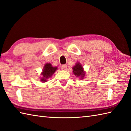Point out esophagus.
<instances>
[{"mask_svg":"<svg viewBox=\"0 0 131 131\" xmlns=\"http://www.w3.org/2000/svg\"><path fill=\"white\" fill-rule=\"evenodd\" d=\"M61 69H62V70H66V69H67V65H62V66H61Z\"/></svg>","mask_w":131,"mask_h":131,"instance_id":"34e87169","label":"esophagus"}]
</instances>
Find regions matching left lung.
Returning a JSON list of instances; mask_svg holds the SVG:
<instances>
[{
    "label": "left lung",
    "instance_id": "left-lung-1",
    "mask_svg": "<svg viewBox=\"0 0 131 131\" xmlns=\"http://www.w3.org/2000/svg\"><path fill=\"white\" fill-rule=\"evenodd\" d=\"M73 71L74 75L77 77H79L81 79H83L85 76V72L83 70V68L82 67L80 63H77L75 65L73 68Z\"/></svg>",
    "mask_w": 131,
    "mask_h": 131
}]
</instances>
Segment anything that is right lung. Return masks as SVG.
<instances>
[{
  "label": "right lung",
  "mask_w": 131,
  "mask_h": 131,
  "mask_svg": "<svg viewBox=\"0 0 131 131\" xmlns=\"http://www.w3.org/2000/svg\"><path fill=\"white\" fill-rule=\"evenodd\" d=\"M56 70H57V67H53L50 63H46L43 66L42 72L41 73L42 77L41 78V81L42 82H46L50 77L52 76L55 73Z\"/></svg>",
  "instance_id": "obj_1"
}]
</instances>
